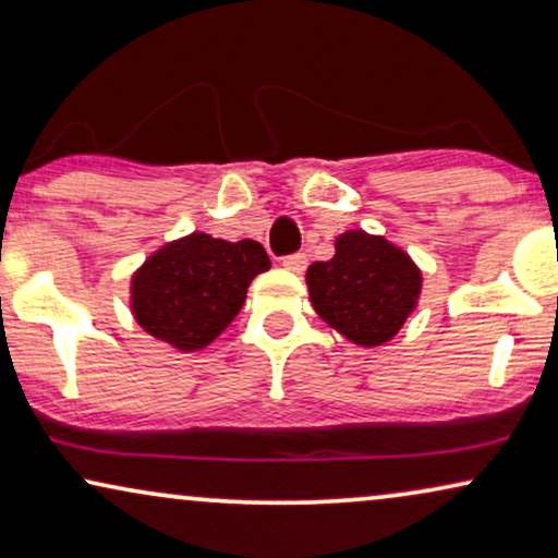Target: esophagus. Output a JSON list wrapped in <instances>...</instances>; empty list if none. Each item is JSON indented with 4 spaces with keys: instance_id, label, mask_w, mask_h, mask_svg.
Segmentation results:
<instances>
[{
    "instance_id": "34e87169",
    "label": "esophagus",
    "mask_w": 558,
    "mask_h": 558,
    "mask_svg": "<svg viewBox=\"0 0 558 558\" xmlns=\"http://www.w3.org/2000/svg\"><path fill=\"white\" fill-rule=\"evenodd\" d=\"M281 264H284V269L294 271V274H302L304 269H307V256L304 254H289L281 258Z\"/></svg>"
}]
</instances>
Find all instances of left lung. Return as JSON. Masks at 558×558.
<instances>
[{
	"label": "left lung",
	"instance_id": "8db88e82",
	"mask_svg": "<svg viewBox=\"0 0 558 558\" xmlns=\"http://www.w3.org/2000/svg\"><path fill=\"white\" fill-rule=\"evenodd\" d=\"M310 302L327 325L363 348L384 345L401 330L422 294V271L384 235L348 231L330 262L307 269Z\"/></svg>",
	"mask_w": 558,
	"mask_h": 558
}]
</instances>
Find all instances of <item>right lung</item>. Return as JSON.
I'll return each mask as SVG.
<instances>
[{
	"label": "right lung",
	"instance_id": "1",
	"mask_svg": "<svg viewBox=\"0 0 558 558\" xmlns=\"http://www.w3.org/2000/svg\"><path fill=\"white\" fill-rule=\"evenodd\" d=\"M269 266L258 241L190 233L155 251L134 271L132 312L151 338L195 353L233 323L248 284Z\"/></svg>",
	"mask_w": 558,
	"mask_h": 558
}]
</instances>
